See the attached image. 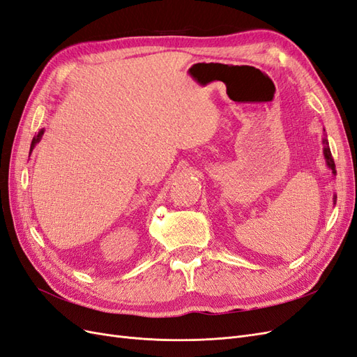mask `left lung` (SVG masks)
Here are the masks:
<instances>
[{
  "mask_svg": "<svg viewBox=\"0 0 357 357\" xmlns=\"http://www.w3.org/2000/svg\"><path fill=\"white\" fill-rule=\"evenodd\" d=\"M325 131V129H323ZM323 144H325V147H323V155H325V159H326V165L328 168L332 171L333 176H337V169H335V162H333V158H332V153H331V149H329V143H328V138L325 135V138L321 139ZM333 204H337V197L333 195Z\"/></svg>",
  "mask_w": 357,
  "mask_h": 357,
  "instance_id": "8db88e82",
  "label": "left lung"
}]
</instances>
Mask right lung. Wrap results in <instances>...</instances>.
Instances as JSON below:
<instances>
[{"label":"right lung","instance_id":"add662e5","mask_svg":"<svg viewBox=\"0 0 357 357\" xmlns=\"http://www.w3.org/2000/svg\"><path fill=\"white\" fill-rule=\"evenodd\" d=\"M43 134H45V128H43V129H40V132L34 137V138H32V143H31V149H29V155H31V152H32V150H34V147H36V144L37 143H40V139H41V137H43Z\"/></svg>","mask_w":357,"mask_h":357}]
</instances>
